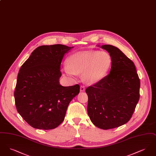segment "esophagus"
<instances>
[{
	"mask_svg": "<svg viewBox=\"0 0 156 156\" xmlns=\"http://www.w3.org/2000/svg\"><path fill=\"white\" fill-rule=\"evenodd\" d=\"M85 87L84 86H81V87H80V91H81V92H83V91H85Z\"/></svg>",
	"mask_w": 156,
	"mask_h": 156,
	"instance_id": "esophagus-1",
	"label": "esophagus"
}]
</instances>
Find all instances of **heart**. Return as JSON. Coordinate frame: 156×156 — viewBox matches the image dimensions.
I'll use <instances>...</instances> for the list:
<instances>
[{"mask_svg": "<svg viewBox=\"0 0 156 156\" xmlns=\"http://www.w3.org/2000/svg\"><path fill=\"white\" fill-rule=\"evenodd\" d=\"M67 66L64 68L66 74L74 75L82 73L85 81L94 83L101 80L108 72L111 66L110 55L105 51H84L69 56Z\"/></svg>", "mask_w": 156, "mask_h": 156, "instance_id": "b5f03b06", "label": "heart"}]
</instances>
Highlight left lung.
<instances>
[{"label":"left lung","instance_id":"8db88e82","mask_svg":"<svg viewBox=\"0 0 156 156\" xmlns=\"http://www.w3.org/2000/svg\"><path fill=\"white\" fill-rule=\"evenodd\" d=\"M101 48L111 55L110 73L85 92L89 118L95 126L107 130L131 119L140 98V81L133 62L118 48L112 45Z\"/></svg>","mask_w":156,"mask_h":156}]
</instances>
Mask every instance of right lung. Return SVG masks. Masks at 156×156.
<instances>
[{
    "label": "right lung",
    "instance_id": "1",
    "mask_svg": "<svg viewBox=\"0 0 156 156\" xmlns=\"http://www.w3.org/2000/svg\"><path fill=\"white\" fill-rule=\"evenodd\" d=\"M74 47L41 45L20 67L15 88L17 111L31 127L49 130L64 121L67 108L80 92L79 84L59 83L60 66L64 54Z\"/></svg>",
    "mask_w": 156,
    "mask_h": 156
}]
</instances>
